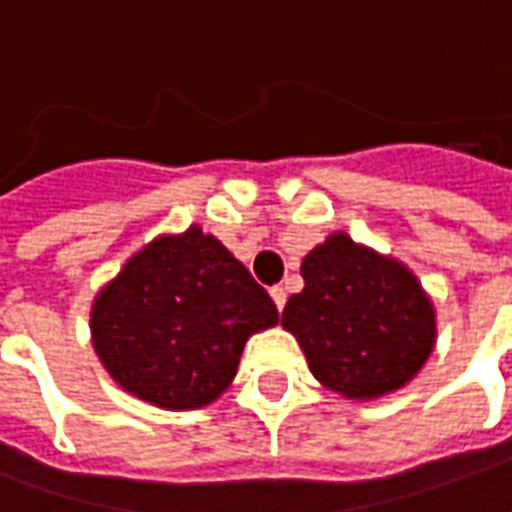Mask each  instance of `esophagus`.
I'll use <instances>...</instances> for the list:
<instances>
[{"label": "esophagus", "mask_w": 512, "mask_h": 512, "mask_svg": "<svg viewBox=\"0 0 512 512\" xmlns=\"http://www.w3.org/2000/svg\"><path fill=\"white\" fill-rule=\"evenodd\" d=\"M271 299H274V304H277V310H282L285 307V301H288V293H285V288H271Z\"/></svg>", "instance_id": "esophagus-1"}]
</instances>
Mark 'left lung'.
<instances>
[{
  "mask_svg": "<svg viewBox=\"0 0 512 512\" xmlns=\"http://www.w3.org/2000/svg\"><path fill=\"white\" fill-rule=\"evenodd\" d=\"M304 290L282 310L310 373L348 400H376L417 376L436 348V307L395 257L332 233L301 260Z\"/></svg>",
  "mask_w": 512,
  "mask_h": 512,
  "instance_id": "1",
  "label": "left lung"
}]
</instances>
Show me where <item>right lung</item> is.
I'll return each instance as SVG.
<instances>
[{
    "label": "right lung",
    "mask_w": 512,
    "mask_h": 512,
    "mask_svg": "<svg viewBox=\"0 0 512 512\" xmlns=\"http://www.w3.org/2000/svg\"><path fill=\"white\" fill-rule=\"evenodd\" d=\"M277 304L200 224L161 233L95 293L90 337L123 392L167 411L211 406Z\"/></svg>",
    "instance_id": "add662e5"
}]
</instances>
